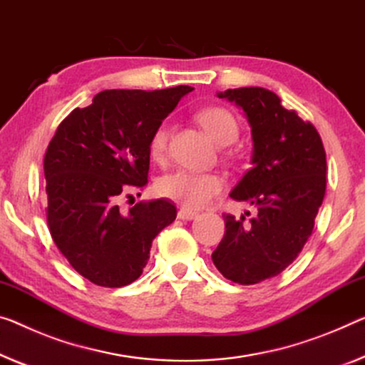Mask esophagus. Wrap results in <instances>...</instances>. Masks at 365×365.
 Returning <instances> with one entry per match:
<instances>
[{
	"mask_svg": "<svg viewBox=\"0 0 365 365\" xmlns=\"http://www.w3.org/2000/svg\"><path fill=\"white\" fill-rule=\"evenodd\" d=\"M195 217H197V212H192V210H187V209H179L178 210V218H181V220H194Z\"/></svg>",
	"mask_w": 365,
	"mask_h": 365,
	"instance_id": "esophagus-1",
	"label": "esophagus"
}]
</instances>
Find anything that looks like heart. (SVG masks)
Wrapping results in <instances>:
<instances>
[{
	"label": "heart",
	"instance_id": "b5f03b06",
	"mask_svg": "<svg viewBox=\"0 0 365 365\" xmlns=\"http://www.w3.org/2000/svg\"><path fill=\"white\" fill-rule=\"evenodd\" d=\"M199 124L218 145H228L238 137V122L225 108H207L197 114ZM168 128L161 124L155 128L150 138V156L161 161L166 155ZM156 189L163 197L182 205L187 210H197L209 204V200L223 189V179L212 173H192L176 170L161 176Z\"/></svg>",
	"mask_w": 365,
	"mask_h": 365
}]
</instances>
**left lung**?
Listing matches in <instances>:
<instances>
[{"label": "left lung", "instance_id": "obj_1", "mask_svg": "<svg viewBox=\"0 0 365 365\" xmlns=\"http://www.w3.org/2000/svg\"><path fill=\"white\" fill-rule=\"evenodd\" d=\"M217 96L243 109L251 125L253 166L230 197L257 214L248 223L223 215L225 235L212 261L223 277L251 285L292 264L312 235L327 190V153L317 128L285 109L276 93L251 86Z\"/></svg>", "mask_w": 365, "mask_h": 365}]
</instances>
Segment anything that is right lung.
<instances>
[{
	"instance_id": "obj_1",
	"label": "right lung",
	"mask_w": 365,
	"mask_h": 365,
	"mask_svg": "<svg viewBox=\"0 0 365 365\" xmlns=\"http://www.w3.org/2000/svg\"><path fill=\"white\" fill-rule=\"evenodd\" d=\"M190 86L108 89L58 125L43 158L50 235L71 267L101 287L140 277L156 235L175 222L173 202L119 200L147 186L150 138Z\"/></svg>"
}]
</instances>
